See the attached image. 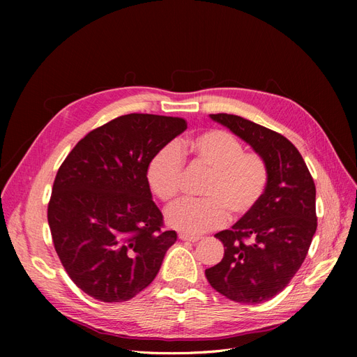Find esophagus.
<instances>
[{
	"label": "esophagus",
	"mask_w": 357,
	"mask_h": 357,
	"mask_svg": "<svg viewBox=\"0 0 357 357\" xmlns=\"http://www.w3.org/2000/svg\"><path fill=\"white\" fill-rule=\"evenodd\" d=\"M178 238L181 241H188V243H198L201 240V236H195V235H186V234H180Z\"/></svg>",
	"instance_id": "esophagus-1"
}]
</instances>
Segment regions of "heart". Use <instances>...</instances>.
Returning <instances> with one entry per match:
<instances>
[{
	"mask_svg": "<svg viewBox=\"0 0 357 357\" xmlns=\"http://www.w3.org/2000/svg\"><path fill=\"white\" fill-rule=\"evenodd\" d=\"M183 153L211 169L204 199H181L167 210V223L180 232L198 235L218 229L232 219L250 213L268 186L269 169L265 159L244 152L243 144L226 131L202 132L189 143H168L149 160L146 177L155 195L169 202L178 195Z\"/></svg>",
	"mask_w": 357,
	"mask_h": 357,
	"instance_id": "b5f03b06",
	"label": "heart"
}]
</instances>
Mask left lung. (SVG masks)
<instances>
[{
    "label": "left lung",
    "mask_w": 357,
    "mask_h": 357,
    "mask_svg": "<svg viewBox=\"0 0 357 357\" xmlns=\"http://www.w3.org/2000/svg\"><path fill=\"white\" fill-rule=\"evenodd\" d=\"M210 117L265 159L269 180L256 207L214 235L225 255L205 277L231 301L261 304L280 294L304 262L317 229L316 186L298 149L282 134L235 114Z\"/></svg>",
    "instance_id": "8db88e82"
}]
</instances>
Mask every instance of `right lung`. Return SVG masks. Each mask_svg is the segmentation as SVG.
Wrapping results in <instances>:
<instances>
[{
  "label": "right lung",
  "mask_w": 357,
  "mask_h": 357,
  "mask_svg": "<svg viewBox=\"0 0 357 357\" xmlns=\"http://www.w3.org/2000/svg\"><path fill=\"white\" fill-rule=\"evenodd\" d=\"M188 128L185 119L131 113L93 129L62 162L47 208L55 250L73 282L123 302L153 282L176 231H162L149 160Z\"/></svg>",
  "instance_id": "1"
}]
</instances>
